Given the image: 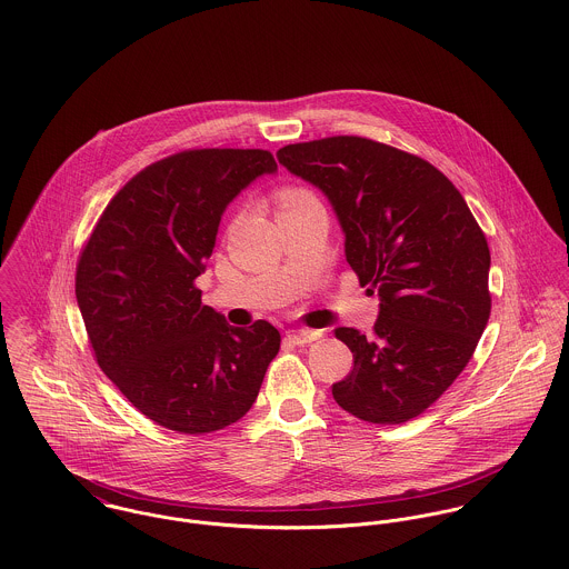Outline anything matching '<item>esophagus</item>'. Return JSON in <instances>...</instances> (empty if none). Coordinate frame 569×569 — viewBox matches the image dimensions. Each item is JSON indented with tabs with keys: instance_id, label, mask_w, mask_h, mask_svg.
I'll return each mask as SVG.
<instances>
[{
	"instance_id": "obj_1",
	"label": "esophagus",
	"mask_w": 569,
	"mask_h": 569,
	"mask_svg": "<svg viewBox=\"0 0 569 569\" xmlns=\"http://www.w3.org/2000/svg\"><path fill=\"white\" fill-rule=\"evenodd\" d=\"M323 337L321 330H292L286 335V339L295 345H308V342L319 341Z\"/></svg>"
}]
</instances>
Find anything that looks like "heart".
Masks as SVG:
<instances>
[{
    "instance_id": "1",
    "label": "heart",
    "mask_w": 569,
    "mask_h": 569,
    "mask_svg": "<svg viewBox=\"0 0 569 569\" xmlns=\"http://www.w3.org/2000/svg\"><path fill=\"white\" fill-rule=\"evenodd\" d=\"M306 198H312V193L308 189H301V187H286L277 193V204H279V211H286L290 209L292 204L306 200Z\"/></svg>"
}]
</instances>
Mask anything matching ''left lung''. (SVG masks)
I'll list each match as a JSON object with an SVG mask.
<instances>
[{"label": "left lung", "mask_w": 569, "mask_h": 569, "mask_svg": "<svg viewBox=\"0 0 569 569\" xmlns=\"http://www.w3.org/2000/svg\"><path fill=\"white\" fill-rule=\"evenodd\" d=\"M277 158L328 196L347 263L380 297L373 337L335 330L353 353L335 400L371 425L420 416L463 371L488 323L483 230L453 182L402 149L332 136L286 144Z\"/></svg>", "instance_id": "left-lung-1"}]
</instances>
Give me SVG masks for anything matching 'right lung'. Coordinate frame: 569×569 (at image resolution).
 Returning a JSON list of instances; mask_svg holds the SVG:
<instances>
[{"instance_id":"1","label":"right lung","mask_w":569,"mask_h":569,"mask_svg":"<svg viewBox=\"0 0 569 569\" xmlns=\"http://www.w3.org/2000/svg\"><path fill=\"white\" fill-rule=\"evenodd\" d=\"M277 162L263 149H187L136 173L106 207L77 263L94 358L156 425L202 436L248 413L281 335L232 328L196 279L228 202Z\"/></svg>"}]
</instances>
